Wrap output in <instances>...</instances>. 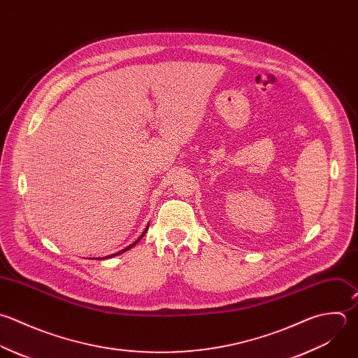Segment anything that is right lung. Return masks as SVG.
<instances>
[{
  "mask_svg": "<svg viewBox=\"0 0 358 358\" xmlns=\"http://www.w3.org/2000/svg\"><path fill=\"white\" fill-rule=\"evenodd\" d=\"M146 231H148V229H146V230H145V231H143V233H142V236H141V237H139V238H138V240H136V241H135V243H134V244H131V245H128V247H127V248H124V250H122V251H120V252H117V254H113V255H108V257H106V258H111V257H115V255H120V254H122V252H125V251H128V250H131V248H132V247H134V245H135V244H136V243H138V241H139V240H141V238H142V237H143V236H145V234H146Z\"/></svg>",
  "mask_w": 358,
  "mask_h": 358,
  "instance_id": "right-lung-1",
  "label": "right lung"
}]
</instances>
